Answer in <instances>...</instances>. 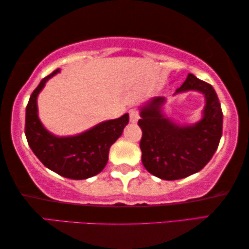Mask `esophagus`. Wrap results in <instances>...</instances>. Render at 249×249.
Instances as JSON below:
<instances>
[{"label": "esophagus", "mask_w": 249, "mask_h": 249, "mask_svg": "<svg viewBox=\"0 0 249 249\" xmlns=\"http://www.w3.org/2000/svg\"><path fill=\"white\" fill-rule=\"evenodd\" d=\"M129 116H130V121L132 124H135L138 120H139V111L137 109H131L129 111Z\"/></svg>", "instance_id": "esophagus-1"}]
</instances>
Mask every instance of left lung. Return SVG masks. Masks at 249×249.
<instances>
[{
    "instance_id": "obj_1",
    "label": "left lung",
    "mask_w": 249,
    "mask_h": 249,
    "mask_svg": "<svg viewBox=\"0 0 249 249\" xmlns=\"http://www.w3.org/2000/svg\"><path fill=\"white\" fill-rule=\"evenodd\" d=\"M198 91L205 97L202 118L194 124H178L164 116V97H156L140 108L142 163L151 175L177 180L200 171L209 162L223 132V111L209 83L189 73L175 94Z\"/></svg>"
}]
</instances>
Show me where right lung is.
<instances>
[{
    "instance_id": "right-lung-1",
    "label": "right lung",
    "mask_w": 249,
    "mask_h": 249,
    "mask_svg": "<svg viewBox=\"0 0 249 249\" xmlns=\"http://www.w3.org/2000/svg\"><path fill=\"white\" fill-rule=\"evenodd\" d=\"M59 72L60 69H56L42 79L30 97L25 112V136L30 148L45 167L62 177L81 180L103 170L108 162L110 147L122 135L129 122V114L100 122L75 136L53 135L39 119L36 100L48 80Z\"/></svg>"
}]
</instances>
